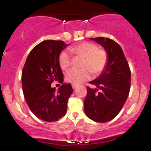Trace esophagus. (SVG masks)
Segmentation results:
<instances>
[{
	"mask_svg": "<svg viewBox=\"0 0 151 151\" xmlns=\"http://www.w3.org/2000/svg\"><path fill=\"white\" fill-rule=\"evenodd\" d=\"M72 88H73V89H76V88H77L78 86H77V85H76V84H72Z\"/></svg>",
	"mask_w": 151,
	"mask_h": 151,
	"instance_id": "34e87169",
	"label": "esophagus"
}]
</instances>
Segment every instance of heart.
<instances>
[{
    "label": "heart",
    "mask_w": 151,
    "mask_h": 151,
    "mask_svg": "<svg viewBox=\"0 0 151 151\" xmlns=\"http://www.w3.org/2000/svg\"><path fill=\"white\" fill-rule=\"evenodd\" d=\"M71 53L83 58L82 70L72 69L66 74V79L72 84H80L90 78L91 72L94 75L101 73L107 62V54L93 43L83 42L69 48ZM59 64L65 70L70 65V57L67 52H62L59 57Z\"/></svg>",
    "instance_id": "1"
}]
</instances>
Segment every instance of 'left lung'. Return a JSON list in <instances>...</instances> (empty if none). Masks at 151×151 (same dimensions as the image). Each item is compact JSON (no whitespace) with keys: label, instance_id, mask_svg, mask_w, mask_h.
Segmentation results:
<instances>
[{"label":"left lung","instance_id":"8db88e82","mask_svg":"<svg viewBox=\"0 0 151 151\" xmlns=\"http://www.w3.org/2000/svg\"><path fill=\"white\" fill-rule=\"evenodd\" d=\"M90 39L104 48L107 62L99 77L89 81L96 88L87 87L84 112L91 120L105 123L116 116L126 101L131 86V70L124 52L115 41L105 37Z\"/></svg>","mask_w":151,"mask_h":151}]
</instances>
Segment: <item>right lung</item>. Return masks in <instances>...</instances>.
Masks as SVG:
<instances>
[{
  "instance_id": "add662e5",
  "label": "right lung",
  "mask_w": 151,
  "mask_h": 151,
  "mask_svg": "<svg viewBox=\"0 0 151 151\" xmlns=\"http://www.w3.org/2000/svg\"><path fill=\"white\" fill-rule=\"evenodd\" d=\"M68 45L60 40L42 41L31 50L24 65L22 85L25 101L31 111L42 121H58L67 112L73 89L70 83H63L59 57ZM54 81L62 84L58 91L51 86Z\"/></svg>"
}]
</instances>
